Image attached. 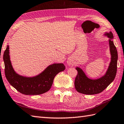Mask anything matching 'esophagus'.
Segmentation results:
<instances>
[{
  "label": "esophagus",
  "mask_w": 124,
  "mask_h": 124,
  "mask_svg": "<svg viewBox=\"0 0 124 124\" xmlns=\"http://www.w3.org/2000/svg\"><path fill=\"white\" fill-rule=\"evenodd\" d=\"M67 64L69 65H73V63L71 60H68L67 61Z\"/></svg>",
  "instance_id": "esophagus-1"
}]
</instances>
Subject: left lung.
<instances>
[{
	"label": "left lung",
	"instance_id": "8db88e82",
	"mask_svg": "<svg viewBox=\"0 0 124 124\" xmlns=\"http://www.w3.org/2000/svg\"><path fill=\"white\" fill-rule=\"evenodd\" d=\"M105 35L110 38L109 42L111 59L108 69L103 77L97 79H91L87 77L82 69L79 67L76 68L78 74L75 78V86L79 93L86 95L99 94L103 91L115 79L117 69L118 53L112 40L114 38L112 33H106Z\"/></svg>",
	"mask_w": 124,
	"mask_h": 124
}]
</instances>
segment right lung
Here are the masks:
<instances>
[{"mask_svg":"<svg viewBox=\"0 0 124 124\" xmlns=\"http://www.w3.org/2000/svg\"><path fill=\"white\" fill-rule=\"evenodd\" d=\"M5 76L9 83L21 93L25 95H39L48 91L58 73L65 69L63 63L50 65L40 74L33 77H25L15 72L9 58V46L4 53Z\"/></svg>","mask_w":124,"mask_h":124,"instance_id":"obj_1","label":"right lung"}]
</instances>
